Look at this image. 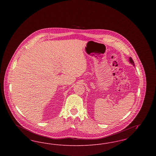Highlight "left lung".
Wrapping results in <instances>:
<instances>
[{"label": "left lung", "instance_id": "8db88e82", "mask_svg": "<svg viewBox=\"0 0 156 156\" xmlns=\"http://www.w3.org/2000/svg\"><path fill=\"white\" fill-rule=\"evenodd\" d=\"M129 61H130V62L133 66H134V63L133 60V59H132L131 57L129 58Z\"/></svg>", "mask_w": 156, "mask_h": 156}]
</instances>
